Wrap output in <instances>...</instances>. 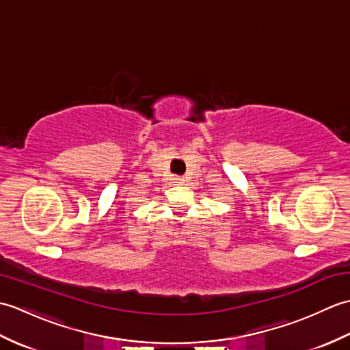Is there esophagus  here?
<instances>
[{"instance_id":"1","label":"esophagus","mask_w":350,"mask_h":350,"mask_svg":"<svg viewBox=\"0 0 350 350\" xmlns=\"http://www.w3.org/2000/svg\"><path fill=\"white\" fill-rule=\"evenodd\" d=\"M173 180H174V183H176V185H182V183H185V179H183V177H180V176H176Z\"/></svg>"}]
</instances>
